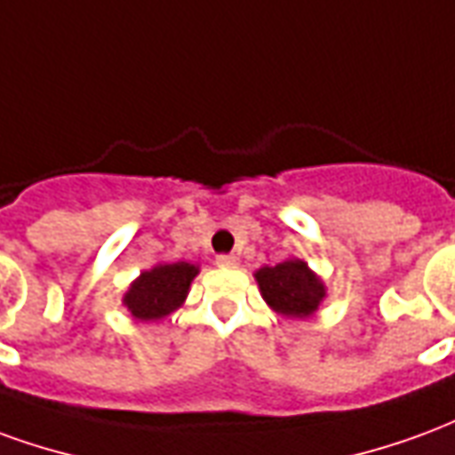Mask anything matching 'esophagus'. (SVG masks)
Segmentation results:
<instances>
[{
    "mask_svg": "<svg viewBox=\"0 0 455 455\" xmlns=\"http://www.w3.org/2000/svg\"><path fill=\"white\" fill-rule=\"evenodd\" d=\"M217 266L219 267H238V258L236 256H219Z\"/></svg>",
    "mask_w": 455,
    "mask_h": 455,
    "instance_id": "obj_1",
    "label": "esophagus"
}]
</instances>
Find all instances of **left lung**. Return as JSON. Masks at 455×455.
<instances>
[{"mask_svg":"<svg viewBox=\"0 0 455 455\" xmlns=\"http://www.w3.org/2000/svg\"><path fill=\"white\" fill-rule=\"evenodd\" d=\"M266 305L287 319H309L326 299V285L302 258H285L277 266L253 273Z\"/></svg>","mask_w":455,"mask_h":455,"instance_id":"left-lung-1","label":"left lung"}]
</instances>
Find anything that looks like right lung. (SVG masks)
I'll list each match as a JSON object with an SVG mask.
<instances>
[{"instance_id":"add662e5","label":"right lung","mask_w":455,"mask_h":455,"mask_svg":"<svg viewBox=\"0 0 455 455\" xmlns=\"http://www.w3.org/2000/svg\"><path fill=\"white\" fill-rule=\"evenodd\" d=\"M197 275L199 266L188 260L156 263L131 283L121 297V305L136 322H163L185 305L189 285Z\"/></svg>"}]
</instances>
